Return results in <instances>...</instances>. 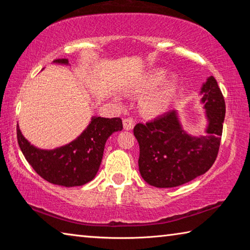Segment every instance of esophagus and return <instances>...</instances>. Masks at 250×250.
Here are the masks:
<instances>
[{"label":"esophagus","instance_id":"1","mask_svg":"<svg viewBox=\"0 0 250 250\" xmlns=\"http://www.w3.org/2000/svg\"><path fill=\"white\" fill-rule=\"evenodd\" d=\"M122 124H124V128L125 130H132L134 126V121L132 118H125L124 121H122Z\"/></svg>","mask_w":250,"mask_h":250}]
</instances>
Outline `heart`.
<instances>
[{"mask_svg": "<svg viewBox=\"0 0 250 250\" xmlns=\"http://www.w3.org/2000/svg\"><path fill=\"white\" fill-rule=\"evenodd\" d=\"M167 71L163 69L155 70L143 78L138 84L137 90L141 94L153 91L159 85L158 90L146 96L141 103L143 112L149 116L162 115L170 108V105L175 100L179 92V80L176 77H171L167 80L166 78Z\"/></svg>", "mask_w": 250, "mask_h": 250, "instance_id": "obj_1", "label": "heart"}]
</instances>
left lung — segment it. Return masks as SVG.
<instances>
[{"label":"left lung","mask_w":250,"mask_h":250,"mask_svg":"<svg viewBox=\"0 0 250 250\" xmlns=\"http://www.w3.org/2000/svg\"><path fill=\"white\" fill-rule=\"evenodd\" d=\"M201 95L207 120L205 135L195 137L182 129L176 110L134 126L140 146L139 171L147 184L175 188L204 174L214 164L221 145L225 100L213 76L203 83Z\"/></svg>","instance_id":"left-lung-1"}]
</instances>
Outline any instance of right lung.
Returning a JSON list of instances; mask_svg holds the SVG:
<instances>
[{
    "label": "right lung",
    "instance_id": "1",
    "mask_svg": "<svg viewBox=\"0 0 250 250\" xmlns=\"http://www.w3.org/2000/svg\"><path fill=\"white\" fill-rule=\"evenodd\" d=\"M54 62L69 65L66 58L55 59ZM121 130L120 118L92 117L90 124L74 141L53 150H42L24 138L18 125V142L37 174L49 183L73 188L94 179L103 160L105 141L113 132Z\"/></svg>",
    "mask_w": 250,
    "mask_h": 250
}]
</instances>
